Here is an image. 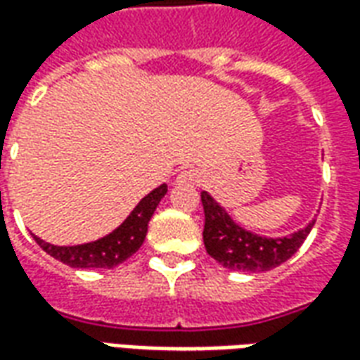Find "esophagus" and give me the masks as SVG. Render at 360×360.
Returning a JSON list of instances; mask_svg holds the SVG:
<instances>
[{"label":"esophagus","mask_w":360,"mask_h":360,"mask_svg":"<svg viewBox=\"0 0 360 360\" xmlns=\"http://www.w3.org/2000/svg\"><path fill=\"white\" fill-rule=\"evenodd\" d=\"M196 179H198V173L195 169H185V172H181L177 175V183L179 185H191V183H196Z\"/></svg>","instance_id":"obj_1"}]
</instances>
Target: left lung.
Returning a JSON list of instances; mask_svg holds the SVG:
<instances>
[{"label": "left lung", "instance_id": "left-lung-1", "mask_svg": "<svg viewBox=\"0 0 360 360\" xmlns=\"http://www.w3.org/2000/svg\"><path fill=\"white\" fill-rule=\"evenodd\" d=\"M204 208V247L216 262L233 271H268L283 264L299 250L316 219L289 237H260L237 226L231 216L206 191L200 193Z\"/></svg>", "mask_w": 360, "mask_h": 360}]
</instances>
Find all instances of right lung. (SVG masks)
Returning <instances> with one entry per match:
<instances>
[{
	"label": "right lung",
	"instance_id": "1",
	"mask_svg": "<svg viewBox=\"0 0 360 360\" xmlns=\"http://www.w3.org/2000/svg\"><path fill=\"white\" fill-rule=\"evenodd\" d=\"M165 193H167V185H160L158 188H154L150 195L144 196L141 202L134 206L129 218L115 231H111L110 235H105L98 241L75 245V247H58V245L42 241L36 235L34 241L50 257L71 266V268H115L141 249L146 231H148L150 218Z\"/></svg>",
	"mask_w": 360,
	"mask_h": 360
}]
</instances>
